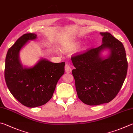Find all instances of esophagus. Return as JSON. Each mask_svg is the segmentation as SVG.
Returning a JSON list of instances; mask_svg holds the SVG:
<instances>
[{
  "instance_id": "esophagus-1",
  "label": "esophagus",
  "mask_w": 133,
  "mask_h": 133,
  "mask_svg": "<svg viewBox=\"0 0 133 133\" xmlns=\"http://www.w3.org/2000/svg\"><path fill=\"white\" fill-rule=\"evenodd\" d=\"M65 71L66 72V73H71V69L70 67V66L69 64H66L65 65Z\"/></svg>"
}]
</instances>
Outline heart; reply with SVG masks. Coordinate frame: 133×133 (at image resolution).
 Returning a JSON list of instances; mask_svg holds the SVG:
<instances>
[{
    "instance_id": "obj_1",
    "label": "heart",
    "mask_w": 133,
    "mask_h": 133,
    "mask_svg": "<svg viewBox=\"0 0 133 133\" xmlns=\"http://www.w3.org/2000/svg\"><path fill=\"white\" fill-rule=\"evenodd\" d=\"M79 45H80V42H78L74 43H71V44H68V45H64L63 46V48L64 49L66 50H70L76 49V48L79 46Z\"/></svg>"
}]
</instances>
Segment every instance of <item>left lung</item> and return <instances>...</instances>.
<instances>
[{
    "instance_id": "obj_1",
    "label": "left lung",
    "mask_w": 133,
    "mask_h": 133,
    "mask_svg": "<svg viewBox=\"0 0 133 133\" xmlns=\"http://www.w3.org/2000/svg\"><path fill=\"white\" fill-rule=\"evenodd\" d=\"M102 45L71 57L78 98L87 105L108 103L119 92L127 75L128 63L123 43L109 32H100ZM107 51V55L102 53Z\"/></svg>"
}]
</instances>
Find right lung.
Masks as SVG:
<instances>
[{
	"label": "right lung",
	"mask_w": 133,
	"mask_h": 133,
	"mask_svg": "<svg viewBox=\"0 0 133 133\" xmlns=\"http://www.w3.org/2000/svg\"><path fill=\"white\" fill-rule=\"evenodd\" d=\"M35 34H25L8 50L5 60L4 78L11 94L21 104L29 108L40 107L52 98L56 84L64 73L65 63H53L45 58L31 67L23 66L21 50Z\"/></svg>",
	"instance_id": "add662e5"
}]
</instances>
